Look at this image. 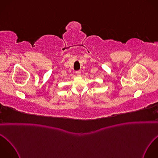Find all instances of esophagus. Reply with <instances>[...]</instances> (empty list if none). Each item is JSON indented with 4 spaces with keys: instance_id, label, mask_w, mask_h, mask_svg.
Returning <instances> with one entry per match:
<instances>
[{
    "instance_id": "esophagus-1",
    "label": "esophagus",
    "mask_w": 158,
    "mask_h": 158,
    "mask_svg": "<svg viewBox=\"0 0 158 158\" xmlns=\"http://www.w3.org/2000/svg\"><path fill=\"white\" fill-rule=\"evenodd\" d=\"M76 74H77V76H81V71H77L76 72Z\"/></svg>"
}]
</instances>
